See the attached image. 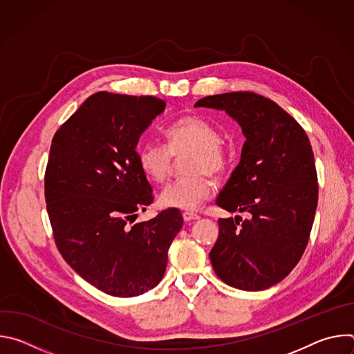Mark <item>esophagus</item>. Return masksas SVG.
I'll use <instances>...</instances> for the list:
<instances>
[{
    "instance_id": "esophagus-1",
    "label": "esophagus",
    "mask_w": 354,
    "mask_h": 354,
    "mask_svg": "<svg viewBox=\"0 0 354 354\" xmlns=\"http://www.w3.org/2000/svg\"><path fill=\"white\" fill-rule=\"evenodd\" d=\"M182 216H183V220H185V221H192V220H198V218H200L197 214H194V213H192V212H185Z\"/></svg>"
}]
</instances>
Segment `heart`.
Segmentation results:
<instances>
[{
	"label": "heart",
	"mask_w": 354,
	"mask_h": 354,
	"mask_svg": "<svg viewBox=\"0 0 354 354\" xmlns=\"http://www.w3.org/2000/svg\"><path fill=\"white\" fill-rule=\"evenodd\" d=\"M168 147L154 140H147L137 149L141 172L156 183H162L174 169V157L190 154L185 160V172L189 174L167 185L160 203L164 207L196 210L214 192V180L227 165L225 149L218 130L196 115L176 119L165 129Z\"/></svg>",
	"instance_id": "obj_1"
}]
</instances>
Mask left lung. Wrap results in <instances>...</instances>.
Here are the masks:
<instances>
[{
  "label": "left lung",
  "mask_w": 354,
  "mask_h": 354,
  "mask_svg": "<svg viewBox=\"0 0 354 354\" xmlns=\"http://www.w3.org/2000/svg\"><path fill=\"white\" fill-rule=\"evenodd\" d=\"M194 106L224 111L246 138L216 203L249 218L218 220L213 269L231 287L266 290L288 276L308 243L318 203L311 142L294 118L254 92L206 96Z\"/></svg>",
  "instance_id": "obj_1"
}]
</instances>
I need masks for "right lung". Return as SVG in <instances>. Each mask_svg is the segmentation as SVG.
Instances as JSON below:
<instances>
[{
  "label": "right lung",
  "instance_id": "right-lung-1",
  "mask_svg": "<svg viewBox=\"0 0 354 354\" xmlns=\"http://www.w3.org/2000/svg\"><path fill=\"white\" fill-rule=\"evenodd\" d=\"M165 106L154 96L96 92L50 147L44 196L56 245L84 280L109 295L154 288L183 225L178 209L133 224L154 198L136 148Z\"/></svg>",
  "mask_w": 354,
  "mask_h": 354
}]
</instances>
